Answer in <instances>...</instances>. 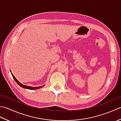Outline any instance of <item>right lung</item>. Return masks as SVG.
Here are the masks:
<instances>
[{"label":"right lung","instance_id":"obj_1","mask_svg":"<svg viewBox=\"0 0 121 121\" xmlns=\"http://www.w3.org/2000/svg\"><path fill=\"white\" fill-rule=\"evenodd\" d=\"M10 72H11V71H10ZM11 74H12V76L13 77V78H14V79L15 80V81L17 82V83L20 86H21V87H22V88H25V89H30V90H33V89H39V88H42L43 87V86L45 85H43V86H39V87H32V86H26V85H23L21 84L20 82L17 80V79L15 78L14 76L13 75V74L12 73H11Z\"/></svg>","mask_w":121,"mask_h":121}]
</instances>
